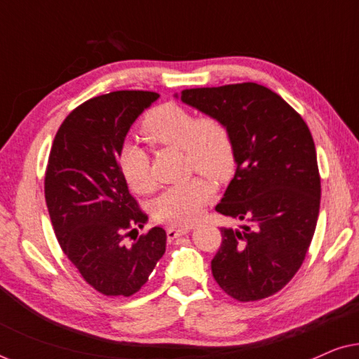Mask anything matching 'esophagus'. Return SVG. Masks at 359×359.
I'll return each instance as SVG.
<instances>
[{"label": "esophagus", "mask_w": 359, "mask_h": 359, "mask_svg": "<svg viewBox=\"0 0 359 359\" xmlns=\"http://www.w3.org/2000/svg\"><path fill=\"white\" fill-rule=\"evenodd\" d=\"M189 232H191L189 227H168L166 229V237H168V240L171 242V240L178 238L181 235H186Z\"/></svg>", "instance_id": "34e87169"}]
</instances>
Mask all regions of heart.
I'll return each mask as SVG.
<instances>
[{
    "mask_svg": "<svg viewBox=\"0 0 359 359\" xmlns=\"http://www.w3.org/2000/svg\"><path fill=\"white\" fill-rule=\"evenodd\" d=\"M140 130L151 145L183 150L189 170L208 175L215 181H224L232 175L235 166L232 134L227 124L217 117H196L186 107L166 102L145 116ZM119 168L134 193L149 194L155 189L149 154L139 145H124L121 150ZM210 198L212 186L209 181L193 178L165 189L154 201L151 214L158 222L186 227L201 217Z\"/></svg>",
    "mask_w": 359,
    "mask_h": 359,
    "instance_id": "1",
    "label": "heart"
}]
</instances>
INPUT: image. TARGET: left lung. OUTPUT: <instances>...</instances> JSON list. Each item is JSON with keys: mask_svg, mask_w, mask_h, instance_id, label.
<instances>
[{"mask_svg": "<svg viewBox=\"0 0 359 359\" xmlns=\"http://www.w3.org/2000/svg\"><path fill=\"white\" fill-rule=\"evenodd\" d=\"M180 96L224 121L233 140L237 170L215 210L245 224L220 229L212 276L240 302L273 296L301 268L316 232L320 175L311 130L281 96L257 83Z\"/></svg>", "mask_w": 359, "mask_h": 359, "instance_id": "1", "label": "left lung"}]
</instances>
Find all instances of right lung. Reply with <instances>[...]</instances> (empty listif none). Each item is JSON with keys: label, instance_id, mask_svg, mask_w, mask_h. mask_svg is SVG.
<instances>
[{"label": "right lung", "instance_id": "right-lung-1", "mask_svg": "<svg viewBox=\"0 0 359 359\" xmlns=\"http://www.w3.org/2000/svg\"><path fill=\"white\" fill-rule=\"evenodd\" d=\"M160 95L112 91L73 109L53 139L46 203L63 253L104 296L135 294L163 257L166 232L154 227L126 245L149 217L132 198L119 168L130 126Z\"/></svg>", "mask_w": 359, "mask_h": 359}]
</instances>
